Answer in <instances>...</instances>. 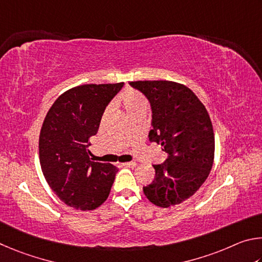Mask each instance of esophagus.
<instances>
[{"instance_id":"obj_1","label":"esophagus","mask_w":262,"mask_h":262,"mask_svg":"<svg viewBox=\"0 0 262 262\" xmlns=\"http://www.w3.org/2000/svg\"><path fill=\"white\" fill-rule=\"evenodd\" d=\"M122 166L127 167V168H134V167L137 166V163L136 162H125V163H123Z\"/></svg>"}]
</instances>
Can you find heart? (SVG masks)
Returning a JSON list of instances; mask_svg holds the SVG:
<instances>
[{
  "mask_svg": "<svg viewBox=\"0 0 262 262\" xmlns=\"http://www.w3.org/2000/svg\"><path fill=\"white\" fill-rule=\"evenodd\" d=\"M119 101H121V103L123 105L124 110H125L126 115L136 112L137 109L146 108V104H147L146 103V100L144 96L139 93H137V92H135V91L125 92V93L121 96ZM107 113H108V110L105 112V114Z\"/></svg>",
  "mask_w": 262,
  "mask_h": 262,
  "instance_id": "heart-1",
  "label": "heart"
}]
</instances>
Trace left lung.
<instances>
[{
  "label": "left lung",
  "instance_id": "1",
  "mask_svg": "<svg viewBox=\"0 0 262 262\" xmlns=\"http://www.w3.org/2000/svg\"><path fill=\"white\" fill-rule=\"evenodd\" d=\"M152 109L148 138L161 145L166 161L154 164V181L144 186L150 203L167 208L193 195L207 180L214 161V131L209 115L186 86L168 80L132 81Z\"/></svg>",
  "mask_w": 262,
  "mask_h": 262
}]
</instances>
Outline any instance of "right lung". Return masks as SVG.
Returning a JSON list of instances; mask_svg holds the SVG:
<instances>
[{
  "mask_svg": "<svg viewBox=\"0 0 262 262\" xmlns=\"http://www.w3.org/2000/svg\"><path fill=\"white\" fill-rule=\"evenodd\" d=\"M123 85L73 87L46 115L39 138L41 170L50 189L70 207L92 210L108 198L118 170L110 163L91 161L89 141Z\"/></svg>",
  "mask_w": 262,
  "mask_h": 262,
  "instance_id": "obj_1",
  "label": "right lung"
}]
</instances>
